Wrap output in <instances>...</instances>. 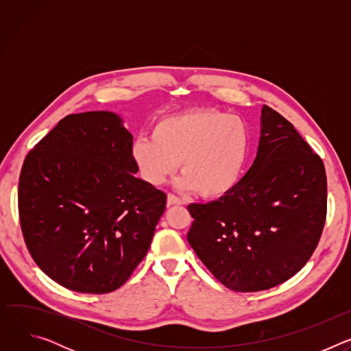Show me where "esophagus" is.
<instances>
[{
    "instance_id": "esophagus-1",
    "label": "esophagus",
    "mask_w": 351,
    "mask_h": 351,
    "mask_svg": "<svg viewBox=\"0 0 351 351\" xmlns=\"http://www.w3.org/2000/svg\"><path fill=\"white\" fill-rule=\"evenodd\" d=\"M167 204H168V207H171V206H182V204H184V202H183L182 198H179L178 195H175V194H168Z\"/></svg>"
}]
</instances>
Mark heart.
I'll return each instance as SVG.
<instances>
[{
    "instance_id": "heart-1",
    "label": "heart",
    "mask_w": 351,
    "mask_h": 351,
    "mask_svg": "<svg viewBox=\"0 0 351 351\" xmlns=\"http://www.w3.org/2000/svg\"><path fill=\"white\" fill-rule=\"evenodd\" d=\"M248 149L250 132L240 117L194 110L169 115L156 123L152 137L136 138L132 158L152 186L165 183L182 162L176 186L215 198L236 187Z\"/></svg>"
}]
</instances>
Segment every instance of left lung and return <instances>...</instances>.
I'll list each match as a JSON object with an SVG mask.
<instances>
[{
	"instance_id": "left-lung-1",
	"label": "left lung",
	"mask_w": 351,
	"mask_h": 351,
	"mask_svg": "<svg viewBox=\"0 0 351 351\" xmlns=\"http://www.w3.org/2000/svg\"><path fill=\"white\" fill-rule=\"evenodd\" d=\"M187 241L228 289L260 291L302 269L319 241L326 217L322 160L294 126L261 110L257 157L228 194L187 207Z\"/></svg>"
}]
</instances>
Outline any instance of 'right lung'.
<instances>
[{"instance_id": "add662e5", "label": "right lung", "mask_w": 351, "mask_h": 351, "mask_svg": "<svg viewBox=\"0 0 351 351\" xmlns=\"http://www.w3.org/2000/svg\"><path fill=\"white\" fill-rule=\"evenodd\" d=\"M132 144L115 112L72 114L23 162L25 243L38 268L69 290H117L152 244L167 194L136 178Z\"/></svg>"}]
</instances>
